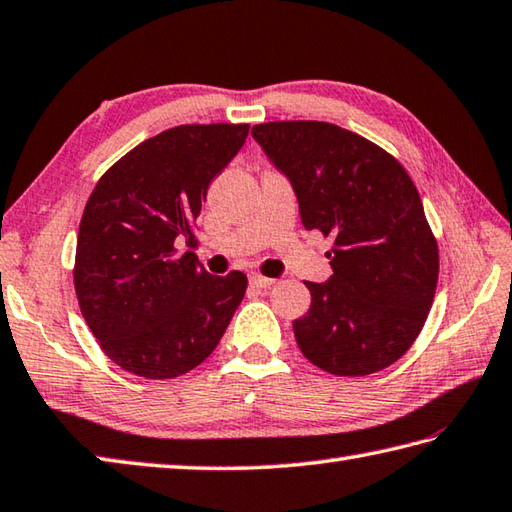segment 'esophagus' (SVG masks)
<instances>
[{"label": "esophagus", "instance_id": "esophagus-1", "mask_svg": "<svg viewBox=\"0 0 512 512\" xmlns=\"http://www.w3.org/2000/svg\"><path fill=\"white\" fill-rule=\"evenodd\" d=\"M275 284V279L264 277V275H250V286L253 288H270Z\"/></svg>", "mask_w": 512, "mask_h": 512}]
</instances>
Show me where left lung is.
I'll use <instances>...</instances> for the list:
<instances>
[{"label":"left lung","instance_id":"8db88e82","mask_svg":"<svg viewBox=\"0 0 512 512\" xmlns=\"http://www.w3.org/2000/svg\"><path fill=\"white\" fill-rule=\"evenodd\" d=\"M250 135L293 186L306 230L333 239L328 282H306L293 322L304 357L330 375L395 364L433 306L439 253L422 199L386 150L326 122H268Z\"/></svg>","mask_w":512,"mask_h":512}]
</instances>
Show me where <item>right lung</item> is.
<instances>
[{
    "label": "right lung",
    "instance_id": "right-lung-1",
    "mask_svg": "<svg viewBox=\"0 0 512 512\" xmlns=\"http://www.w3.org/2000/svg\"><path fill=\"white\" fill-rule=\"evenodd\" d=\"M248 137V124H184L110 166L88 197L77 235L82 315L117 366L173 379L213 353L242 304L239 270L208 275L193 250L208 186Z\"/></svg>",
    "mask_w": 512,
    "mask_h": 512
}]
</instances>
